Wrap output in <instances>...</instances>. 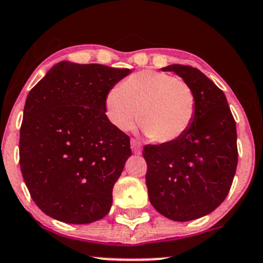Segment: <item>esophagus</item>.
I'll return each instance as SVG.
<instances>
[{
	"mask_svg": "<svg viewBox=\"0 0 263 263\" xmlns=\"http://www.w3.org/2000/svg\"><path fill=\"white\" fill-rule=\"evenodd\" d=\"M131 148H132V152L135 153V154H141L142 153V147H141V143H139L137 139H131Z\"/></svg>",
	"mask_w": 263,
	"mask_h": 263,
	"instance_id": "34e87169",
	"label": "esophagus"
}]
</instances>
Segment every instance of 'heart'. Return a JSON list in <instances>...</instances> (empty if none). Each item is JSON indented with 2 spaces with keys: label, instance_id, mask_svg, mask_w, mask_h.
Instances as JSON below:
<instances>
[{
  "label": "heart",
  "instance_id": "b5f03b06",
  "mask_svg": "<svg viewBox=\"0 0 263 263\" xmlns=\"http://www.w3.org/2000/svg\"><path fill=\"white\" fill-rule=\"evenodd\" d=\"M197 109L192 86L160 71L143 70L128 76L105 96L109 121L120 131L139 127L153 142L170 143L182 137Z\"/></svg>",
  "mask_w": 263,
  "mask_h": 263
}]
</instances>
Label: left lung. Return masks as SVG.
Listing matches in <instances>:
<instances>
[{
    "instance_id": "1",
    "label": "left lung",
    "mask_w": 263,
    "mask_h": 263,
    "mask_svg": "<svg viewBox=\"0 0 263 263\" xmlns=\"http://www.w3.org/2000/svg\"><path fill=\"white\" fill-rule=\"evenodd\" d=\"M162 71L192 86L197 109L182 137L144 145L145 183L156 211L185 222L210 214L227 197L238 164L237 128L224 93L200 70L172 64Z\"/></svg>"
}]
</instances>
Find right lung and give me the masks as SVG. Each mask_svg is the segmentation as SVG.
<instances>
[{
	"instance_id": "add662e5",
	"label": "right lung",
	"mask_w": 263,
	"mask_h": 263,
	"mask_svg": "<svg viewBox=\"0 0 263 263\" xmlns=\"http://www.w3.org/2000/svg\"><path fill=\"white\" fill-rule=\"evenodd\" d=\"M129 69L61 62L26 97L19 164L42 212L65 223L101 220L131 156L129 137L105 115V96Z\"/></svg>"
}]
</instances>
